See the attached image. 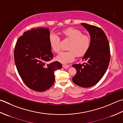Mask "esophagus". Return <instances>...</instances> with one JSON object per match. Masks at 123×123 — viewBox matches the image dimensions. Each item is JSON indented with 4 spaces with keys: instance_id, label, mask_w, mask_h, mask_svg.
Instances as JSON below:
<instances>
[{
    "instance_id": "obj_1",
    "label": "esophagus",
    "mask_w": 123,
    "mask_h": 123,
    "mask_svg": "<svg viewBox=\"0 0 123 123\" xmlns=\"http://www.w3.org/2000/svg\"><path fill=\"white\" fill-rule=\"evenodd\" d=\"M69 65H66V64H63V67L64 68L68 69L69 68Z\"/></svg>"
}]
</instances>
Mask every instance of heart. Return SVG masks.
Here are the masks:
<instances>
[{
	"label": "heart",
	"instance_id": "b5f03b06",
	"mask_svg": "<svg viewBox=\"0 0 123 123\" xmlns=\"http://www.w3.org/2000/svg\"><path fill=\"white\" fill-rule=\"evenodd\" d=\"M62 35L71 41L68 47L69 50L62 52L56 59L62 63L66 64L73 61L76 55L81 56L87 51L90 45V37L83 34L77 29L70 28L62 31ZM49 44L53 51L58 53L60 50V38L54 33H52L49 37Z\"/></svg>",
	"mask_w": 123,
	"mask_h": 123
}]
</instances>
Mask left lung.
I'll return each instance as SVG.
<instances>
[{"instance_id":"obj_1","label":"left lung","mask_w":123,"mask_h":123,"mask_svg":"<svg viewBox=\"0 0 123 123\" xmlns=\"http://www.w3.org/2000/svg\"><path fill=\"white\" fill-rule=\"evenodd\" d=\"M81 25L90 35V45L83 57L86 63L72 66L77 70L72 79L77 85L86 88L95 85L104 76L109 64L110 52L108 38L101 29L86 23Z\"/></svg>"}]
</instances>
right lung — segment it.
<instances>
[{"label": "right lung", "instance_id": "add662e5", "mask_svg": "<svg viewBox=\"0 0 123 123\" xmlns=\"http://www.w3.org/2000/svg\"><path fill=\"white\" fill-rule=\"evenodd\" d=\"M49 30L32 28L20 36L14 49V61L23 82L37 92H44L55 81L54 71L62 68L58 61L49 63L53 58L49 44Z\"/></svg>", "mask_w": 123, "mask_h": 123}]
</instances>
